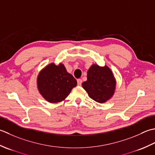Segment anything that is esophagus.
Segmentation results:
<instances>
[{"label":"esophagus","mask_w":155,"mask_h":155,"mask_svg":"<svg viewBox=\"0 0 155 155\" xmlns=\"http://www.w3.org/2000/svg\"><path fill=\"white\" fill-rule=\"evenodd\" d=\"M77 83H78V86H81V83H82V80H81V79H78V80H77Z\"/></svg>","instance_id":"obj_1"}]
</instances>
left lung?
<instances>
[{"label":"left lung","instance_id":"1","mask_svg":"<svg viewBox=\"0 0 155 155\" xmlns=\"http://www.w3.org/2000/svg\"><path fill=\"white\" fill-rule=\"evenodd\" d=\"M87 81L82 83V87L91 99L97 102L103 103L112 96L116 82L108 67L91 65L87 71Z\"/></svg>","mask_w":155,"mask_h":155}]
</instances>
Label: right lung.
<instances>
[{"label": "right lung", "mask_w": 155, "mask_h": 155, "mask_svg": "<svg viewBox=\"0 0 155 155\" xmlns=\"http://www.w3.org/2000/svg\"><path fill=\"white\" fill-rule=\"evenodd\" d=\"M77 81L66 71L63 64H51L38 75L37 86L39 92L49 102H59L76 86Z\"/></svg>", "instance_id": "right-lung-1"}]
</instances>
